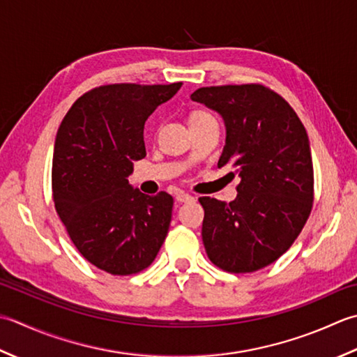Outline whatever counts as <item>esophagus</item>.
I'll use <instances>...</instances> for the list:
<instances>
[{
	"instance_id": "1",
	"label": "esophagus",
	"mask_w": 357,
	"mask_h": 357,
	"mask_svg": "<svg viewBox=\"0 0 357 357\" xmlns=\"http://www.w3.org/2000/svg\"><path fill=\"white\" fill-rule=\"evenodd\" d=\"M176 200L180 202V203H188V202H194V197H192V195H189V194H185V192H178Z\"/></svg>"
}]
</instances>
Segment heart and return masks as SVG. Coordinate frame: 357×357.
Returning a JSON list of instances; mask_svg holds the SVG:
<instances>
[{
  "mask_svg": "<svg viewBox=\"0 0 357 357\" xmlns=\"http://www.w3.org/2000/svg\"><path fill=\"white\" fill-rule=\"evenodd\" d=\"M203 115H208V114H205V112H194V114L191 115V120H195V119H200V117H203Z\"/></svg>",
  "mask_w": 357,
  "mask_h": 357,
  "instance_id": "heart-1",
  "label": "heart"
}]
</instances>
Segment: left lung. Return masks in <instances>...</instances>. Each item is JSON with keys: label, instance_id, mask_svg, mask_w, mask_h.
Instances as JSON below:
<instances>
[{"label": "left lung", "instance_id": "8db88e82", "mask_svg": "<svg viewBox=\"0 0 357 357\" xmlns=\"http://www.w3.org/2000/svg\"><path fill=\"white\" fill-rule=\"evenodd\" d=\"M192 101L220 115L227 140L219 168L238 174L237 199L200 197L203 245L229 273L278 260L301 234L312 206V160L302 121L279 93L260 84L200 87Z\"/></svg>", "mask_w": 357, "mask_h": 357}]
</instances>
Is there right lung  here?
<instances>
[{"label": "right lung", "instance_id": "right-lung-1", "mask_svg": "<svg viewBox=\"0 0 357 357\" xmlns=\"http://www.w3.org/2000/svg\"><path fill=\"white\" fill-rule=\"evenodd\" d=\"M181 83L107 84L79 97L58 128L52 191L58 215L82 256L114 275L140 273L168 234L174 200L129 185L146 155L144 121Z\"/></svg>", "mask_w": 357, "mask_h": 357}]
</instances>
